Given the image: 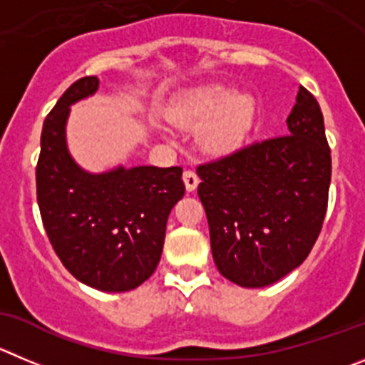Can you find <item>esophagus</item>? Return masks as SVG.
<instances>
[{
    "label": "esophagus",
    "instance_id": "esophagus-1",
    "mask_svg": "<svg viewBox=\"0 0 365 365\" xmlns=\"http://www.w3.org/2000/svg\"><path fill=\"white\" fill-rule=\"evenodd\" d=\"M183 183H185V189L189 190V192H192V190L196 189V187H198V183H200L198 175L189 169V171L183 173Z\"/></svg>",
    "mask_w": 365,
    "mask_h": 365
}]
</instances>
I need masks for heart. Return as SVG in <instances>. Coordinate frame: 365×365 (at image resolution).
<instances>
[{"label":"heart","mask_w":365,"mask_h":365,"mask_svg":"<svg viewBox=\"0 0 365 365\" xmlns=\"http://www.w3.org/2000/svg\"><path fill=\"white\" fill-rule=\"evenodd\" d=\"M252 115L250 98L221 86L192 91L169 110L175 124L198 125L203 122L200 140L214 153L234 148L250 129Z\"/></svg>","instance_id":"obj_1"}]
</instances>
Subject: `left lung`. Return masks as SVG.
<instances>
[{
  "label": "left lung",
  "instance_id": "1",
  "mask_svg": "<svg viewBox=\"0 0 365 365\" xmlns=\"http://www.w3.org/2000/svg\"><path fill=\"white\" fill-rule=\"evenodd\" d=\"M286 135L196 169L210 248L223 277L263 288L301 267L321 234L331 155L319 102L299 88Z\"/></svg>",
  "mask_w": 365,
  "mask_h": 365
}]
</instances>
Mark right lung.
I'll return each mask as SVG.
<instances>
[{
	"mask_svg": "<svg viewBox=\"0 0 365 365\" xmlns=\"http://www.w3.org/2000/svg\"><path fill=\"white\" fill-rule=\"evenodd\" d=\"M97 90V77L75 81L44 118L37 203L50 243L75 279L101 292H129L158 267L167 217L185 185L182 167L90 173L75 162L66 144L70 106Z\"/></svg>",
	"mask_w": 365,
	"mask_h": 365,
	"instance_id": "1",
	"label": "right lung"
}]
</instances>
